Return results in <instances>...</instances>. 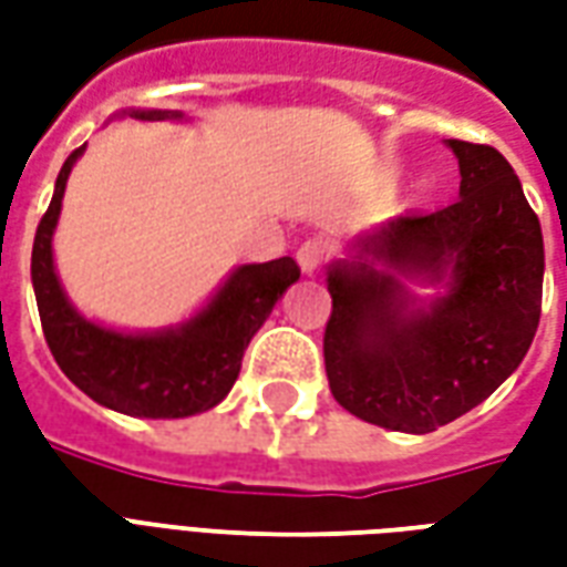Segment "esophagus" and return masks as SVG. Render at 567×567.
Instances as JSON below:
<instances>
[{"label": "esophagus", "mask_w": 567, "mask_h": 567, "mask_svg": "<svg viewBox=\"0 0 567 567\" xmlns=\"http://www.w3.org/2000/svg\"><path fill=\"white\" fill-rule=\"evenodd\" d=\"M321 260H324V243L321 239H307V243H300L297 248V264H300V270L312 276V272L319 270Z\"/></svg>", "instance_id": "1"}]
</instances>
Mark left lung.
Wrapping results in <instances>:
<instances>
[{"label": "left lung", "instance_id": "left-lung-1", "mask_svg": "<svg viewBox=\"0 0 567 567\" xmlns=\"http://www.w3.org/2000/svg\"><path fill=\"white\" fill-rule=\"evenodd\" d=\"M462 197L406 212L361 236L355 258L328 270L324 370L337 404L392 431L427 434L483 404L535 340L544 295V236L523 185L492 145L450 140ZM373 262L451 291L406 310L403 286Z\"/></svg>", "mask_w": 567, "mask_h": 567}]
</instances>
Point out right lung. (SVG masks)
<instances>
[{"mask_svg": "<svg viewBox=\"0 0 567 567\" xmlns=\"http://www.w3.org/2000/svg\"><path fill=\"white\" fill-rule=\"evenodd\" d=\"M142 121L178 117L173 112H133ZM75 148L56 175L51 206L32 243V288L51 355L96 404L140 419H185L221 404L234 389L251 337L267 321L285 288L300 279L295 258L246 264L224 282L199 316L178 331L117 333L81 319L60 288L51 255L60 203Z\"/></svg>", "mask_w": 567, "mask_h": 567, "instance_id": "add662e5", "label": "right lung"}]
</instances>
